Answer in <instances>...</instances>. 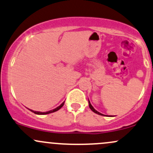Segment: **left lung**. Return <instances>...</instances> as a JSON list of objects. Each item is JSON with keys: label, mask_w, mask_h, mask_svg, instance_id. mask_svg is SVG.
<instances>
[{"label": "left lung", "mask_w": 153, "mask_h": 153, "mask_svg": "<svg viewBox=\"0 0 153 153\" xmlns=\"http://www.w3.org/2000/svg\"><path fill=\"white\" fill-rule=\"evenodd\" d=\"M88 104H89V107H90V109H91V110H92V111H93L94 112H95V113L98 114V115H102V113H100V112H99L98 111H97V110H95V109H94V107H93V106H92V105H91V103H90L89 100H88Z\"/></svg>", "instance_id": "left-lung-1"}]
</instances>
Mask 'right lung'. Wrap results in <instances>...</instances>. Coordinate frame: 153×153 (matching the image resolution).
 Here are the masks:
<instances>
[{
	"mask_svg": "<svg viewBox=\"0 0 153 153\" xmlns=\"http://www.w3.org/2000/svg\"><path fill=\"white\" fill-rule=\"evenodd\" d=\"M64 104H65V102H64L63 103H62L61 105H60L59 106V107H56V108L53 109V110H50V111L46 112H36V111H33V110H30V111H32V112H34L35 114H38V115H45V114H49V113H51V112H56V111H57V110H59V109L61 108V107H62V106H63V105H64Z\"/></svg>",
	"mask_w": 153,
	"mask_h": 153,
	"instance_id": "right-lung-1",
	"label": "right lung"
}]
</instances>
